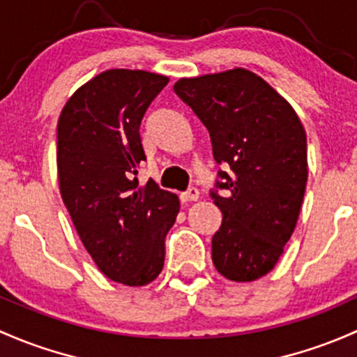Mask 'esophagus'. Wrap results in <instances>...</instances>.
<instances>
[{
  "label": "esophagus",
  "instance_id": "obj_1",
  "mask_svg": "<svg viewBox=\"0 0 357 357\" xmlns=\"http://www.w3.org/2000/svg\"><path fill=\"white\" fill-rule=\"evenodd\" d=\"M198 197H200V191L197 188H190L185 193H181V200L183 202H197Z\"/></svg>",
  "mask_w": 357,
  "mask_h": 357
}]
</instances>
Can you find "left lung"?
<instances>
[{
	"mask_svg": "<svg viewBox=\"0 0 357 357\" xmlns=\"http://www.w3.org/2000/svg\"><path fill=\"white\" fill-rule=\"evenodd\" d=\"M174 92L207 126L213 159L226 162L212 193L222 226L212 238L217 272L251 282L275 267L294 232L307 181L306 131L261 77L232 68L179 78Z\"/></svg>",
	"mask_w": 357,
	"mask_h": 357,
	"instance_id": "left-lung-1",
	"label": "left lung"
}]
</instances>
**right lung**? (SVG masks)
Wrapping results in <instances>:
<instances>
[{
	"mask_svg": "<svg viewBox=\"0 0 357 357\" xmlns=\"http://www.w3.org/2000/svg\"><path fill=\"white\" fill-rule=\"evenodd\" d=\"M166 75L114 68L90 78L58 119L59 193L100 272L130 287L147 286L164 267L166 236L179 198L135 176L145 160L140 123Z\"/></svg>",
	"mask_w": 357,
	"mask_h": 357,
	"instance_id": "obj_1",
	"label": "right lung"
}]
</instances>
